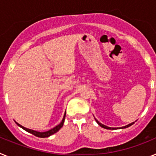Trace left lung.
<instances>
[{"instance_id":"1","label":"left lung","mask_w":156,"mask_h":156,"mask_svg":"<svg viewBox=\"0 0 156 156\" xmlns=\"http://www.w3.org/2000/svg\"><path fill=\"white\" fill-rule=\"evenodd\" d=\"M95 120H96V122H98V125L99 126H101V127H103V128H105V129H114V128H112V127H108V126H105V125H103V124H101V122H99L97 120V119H95ZM133 122H132V123H130V124H128L127 126H122V127H120V129H123V128H126V127H129V126H131V125H133Z\"/></svg>"}]
</instances>
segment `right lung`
<instances>
[{"mask_svg":"<svg viewBox=\"0 0 156 156\" xmlns=\"http://www.w3.org/2000/svg\"><path fill=\"white\" fill-rule=\"evenodd\" d=\"M65 118H66V114H65L64 117H63V119H62V122L60 123V124H58V126H56L55 127H54L53 129H50V130H48V131H46V132H37V131H35V130H33V129H27V128H25L24 126H21L20 124H19L18 122H16V123H17L18 126H19L20 127L23 128V129H25L26 131L29 132V133H32V134H34V136H36V137H49V136H51V135L54 134V133H55L56 132L58 131L59 129L62 127L63 123H64V121H65Z\"/></svg>","mask_w":156,"mask_h":156,"instance_id":"right-lung-1","label":"right lung"}]
</instances>
